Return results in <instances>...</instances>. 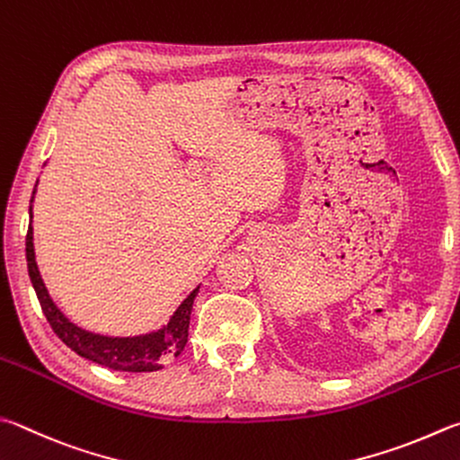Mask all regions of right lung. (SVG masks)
I'll return each instance as SVG.
<instances>
[{"label": "right lung", "mask_w": 460, "mask_h": 460, "mask_svg": "<svg viewBox=\"0 0 460 460\" xmlns=\"http://www.w3.org/2000/svg\"><path fill=\"white\" fill-rule=\"evenodd\" d=\"M36 195V189H33ZM33 203V197H31ZM31 205H30V227L26 237V259H28V273L31 279V286L36 289V296L40 299L41 312H44L46 320L52 325V330L58 338H60L66 346L74 349L78 356L86 358V360L96 362L100 366H106L111 370L120 372H155L161 370L163 366L177 358L187 346L189 338V322L190 312H193L195 297L199 294V288H195L190 294L182 299V304L174 310L169 323L155 332L140 333V336H102V333L88 332L80 328L74 322L66 317L60 307L54 304L49 297L48 288L44 279H41L38 263H36V249H33V227H31Z\"/></svg>", "instance_id": "right-lung-1"}]
</instances>
